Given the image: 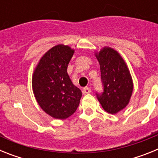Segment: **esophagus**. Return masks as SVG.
I'll return each mask as SVG.
<instances>
[{"mask_svg": "<svg viewBox=\"0 0 158 158\" xmlns=\"http://www.w3.org/2000/svg\"><path fill=\"white\" fill-rule=\"evenodd\" d=\"M91 89L90 88H84L83 89H82V93H83L84 95H86V94H89V93H91Z\"/></svg>", "mask_w": 158, "mask_h": 158, "instance_id": "1", "label": "esophagus"}]
</instances>
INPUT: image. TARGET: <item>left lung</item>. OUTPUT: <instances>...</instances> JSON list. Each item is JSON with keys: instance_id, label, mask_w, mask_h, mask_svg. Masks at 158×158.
I'll list each match as a JSON object with an SVG mask.
<instances>
[{"instance_id": "obj_1", "label": "left lung", "mask_w": 158, "mask_h": 158, "mask_svg": "<svg viewBox=\"0 0 158 158\" xmlns=\"http://www.w3.org/2000/svg\"><path fill=\"white\" fill-rule=\"evenodd\" d=\"M101 72L104 93L98 96L100 104L105 111L115 115L130 103L134 89L131 72L121 54L110 47L95 51Z\"/></svg>"}]
</instances>
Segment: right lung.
Here are the masks:
<instances>
[{"label":"right lung","mask_w":158,"mask_h":158,"mask_svg":"<svg viewBox=\"0 0 158 158\" xmlns=\"http://www.w3.org/2000/svg\"><path fill=\"white\" fill-rule=\"evenodd\" d=\"M74 51L62 43L51 47L41 57L32 73V90L36 101L54 118H69L80 104L81 91L67 73Z\"/></svg>","instance_id":"1"}]
</instances>
